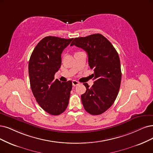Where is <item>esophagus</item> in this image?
<instances>
[{"label":"esophagus","mask_w":153,"mask_h":153,"mask_svg":"<svg viewBox=\"0 0 153 153\" xmlns=\"http://www.w3.org/2000/svg\"><path fill=\"white\" fill-rule=\"evenodd\" d=\"M72 85H73L74 86H77V85H79V82H78V81H76V80H73V81H72Z\"/></svg>","instance_id":"esophagus-1"}]
</instances>
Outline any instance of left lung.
Here are the masks:
<instances>
[{
    "mask_svg": "<svg viewBox=\"0 0 153 153\" xmlns=\"http://www.w3.org/2000/svg\"><path fill=\"white\" fill-rule=\"evenodd\" d=\"M73 45L86 51L89 65L94 69L93 85L83 84L86 88L81 95L84 108L90 114L100 115L114 104L119 91L122 79L119 56L112 44L99 33L76 38L71 44Z\"/></svg>",
    "mask_w": 153,
    "mask_h": 153,
    "instance_id": "8db88e82",
    "label": "left lung"
}]
</instances>
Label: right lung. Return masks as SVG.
I'll list each match as a JSON object with an SVG mask.
<instances>
[{
    "label": "right lung",
    "instance_id": "1",
    "mask_svg": "<svg viewBox=\"0 0 153 153\" xmlns=\"http://www.w3.org/2000/svg\"><path fill=\"white\" fill-rule=\"evenodd\" d=\"M72 39L45 37L37 44L30 59L28 72L33 94L39 105L52 115L61 114L69 104L72 81L61 82L54 80V76L60 68L62 52Z\"/></svg>",
    "mask_w": 153,
    "mask_h": 153
}]
</instances>
